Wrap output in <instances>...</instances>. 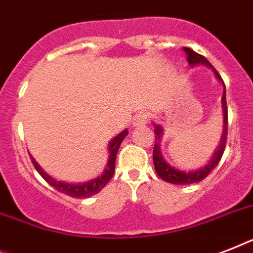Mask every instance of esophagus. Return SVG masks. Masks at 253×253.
<instances>
[{"instance_id":"1","label":"esophagus","mask_w":253,"mask_h":253,"mask_svg":"<svg viewBox=\"0 0 253 253\" xmlns=\"http://www.w3.org/2000/svg\"><path fill=\"white\" fill-rule=\"evenodd\" d=\"M147 122H148V114L144 113V111H140V113H138V114L134 117V122H132V125H134V127H139L144 126Z\"/></svg>"}]
</instances>
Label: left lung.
<instances>
[{"label": "left lung", "instance_id": "left-lung-1", "mask_svg": "<svg viewBox=\"0 0 253 253\" xmlns=\"http://www.w3.org/2000/svg\"><path fill=\"white\" fill-rule=\"evenodd\" d=\"M184 51L186 53V60L189 61L190 65L196 64H205L210 67L212 69V72L218 77V80L222 81V84L224 86V83L222 80V77L219 76V73L216 72V69L212 67L209 60L205 56L200 55V53L194 52L193 49L186 48L184 47ZM222 109H223V134H222V140H220L219 148L216 150L215 155L212 156L208 166L194 172H184V170H178V169L173 168L168 164V163L163 159L162 152H160V142H162L163 136V128L159 125H155V146H154V164H155V170L159 174L160 178H163L167 182L176 185H189L194 184V182H200L204 178L211 173V170L219 164L220 159L223 156L224 148H226V143H227V127H228V117H227V103H226V86L223 89V95H222Z\"/></svg>", "mask_w": 253, "mask_h": 253}]
</instances>
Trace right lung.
I'll list each match as a JSON object with an SVG mask.
<instances>
[{"instance_id":"right-lung-1","label":"right lung","mask_w":253,"mask_h":253,"mask_svg":"<svg viewBox=\"0 0 253 253\" xmlns=\"http://www.w3.org/2000/svg\"><path fill=\"white\" fill-rule=\"evenodd\" d=\"M128 134V131L125 130L123 132L115 136L113 140L109 144V163H107V168L103 170V173L99 177L94 178V180L87 181V182H84V184H67V182H63V181H57L55 178H52L51 176H48L47 173L43 170V169L39 167L35 160H34L33 156H30L31 162H33V166L35 167L39 174H41L43 178H44L47 182H48L51 186L59 190V192L64 193L67 196L73 197V198H87V197L94 196L98 192H101L109 181L111 180V177L114 176V169H115V159H117V152L119 150V146L121 143L123 142V139L126 138V135Z\"/></svg>"}]
</instances>
